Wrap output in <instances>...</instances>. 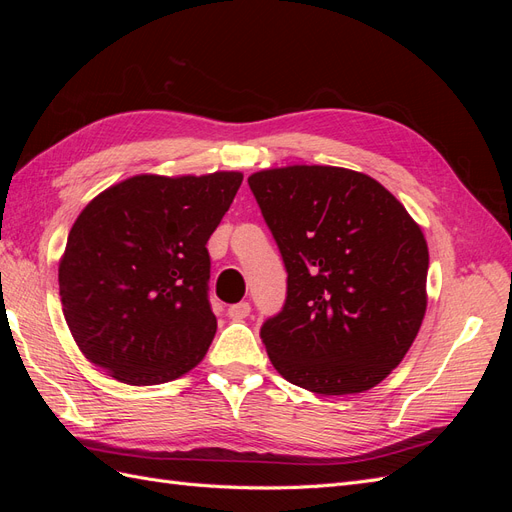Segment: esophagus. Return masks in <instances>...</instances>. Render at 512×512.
<instances>
[{"label":"esophagus","mask_w":512,"mask_h":512,"mask_svg":"<svg viewBox=\"0 0 512 512\" xmlns=\"http://www.w3.org/2000/svg\"><path fill=\"white\" fill-rule=\"evenodd\" d=\"M250 312H252L250 303L241 301V303H235V305L228 307V318H230V320H243V318L250 316Z\"/></svg>","instance_id":"1"}]
</instances>
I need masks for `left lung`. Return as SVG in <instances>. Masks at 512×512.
<instances>
[{"mask_svg": "<svg viewBox=\"0 0 512 512\" xmlns=\"http://www.w3.org/2000/svg\"><path fill=\"white\" fill-rule=\"evenodd\" d=\"M247 183L288 273L282 312L260 329L273 367L318 395L369 391L425 318L421 226L384 185L348 168H269Z\"/></svg>", "mask_w": 512, "mask_h": 512, "instance_id": "obj_1", "label": "left lung"}]
</instances>
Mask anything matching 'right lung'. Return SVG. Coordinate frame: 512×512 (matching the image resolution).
I'll return each instance as SVG.
<instances>
[{"mask_svg": "<svg viewBox=\"0 0 512 512\" xmlns=\"http://www.w3.org/2000/svg\"><path fill=\"white\" fill-rule=\"evenodd\" d=\"M243 181L136 175L76 218L59 262V297L76 346L119 382L151 386L194 369L218 329L207 241Z\"/></svg>", "mask_w": 512, "mask_h": 512, "instance_id": "1", "label": "right lung"}]
</instances>
